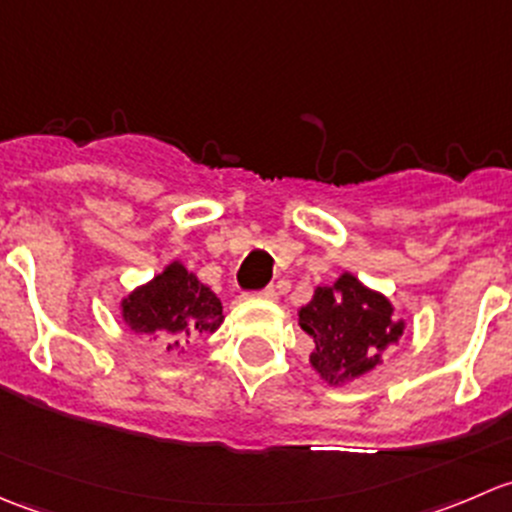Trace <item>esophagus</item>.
<instances>
[{
  "mask_svg": "<svg viewBox=\"0 0 512 512\" xmlns=\"http://www.w3.org/2000/svg\"><path fill=\"white\" fill-rule=\"evenodd\" d=\"M257 297H260V299H267V302H275V299H277V287H265V289H262V292H257Z\"/></svg>",
  "mask_w": 512,
  "mask_h": 512,
  "instance_id": "1",
  "label": "esophagus"
}]
</instances>
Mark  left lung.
I'll return each instance as SVG.
<instances>
[{"mask_svg":"<svg viewBox=\"0 0 512 512\" xmlns=\"http://www.w3.org/2000/svg\"><path fill=\"white\" fill-rule=\"evenodd\" d=\"M297 317L299 327L314 339L309 364L329 386H344L376 369L406 329L391 299L352 272L314 289Z\"/></svg>","mask_w":512,"mask_h":512,"instance_id":"obj_1","label":"left lung"}]
</instances>
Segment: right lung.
Here are the masks:
<instances>
[{
    "label": "right lung",
    "mask_w": 512,
    "mask_h": 512,
    "mask_svg": "<svg viewBox=\"0 0 512 512\" xmlns=\"http://www.w3.org/2000/svg\"><path fill=\"white\" fill-rule=\"evenodd\" d=\"M126 327L158 339L168 352L185 354V344L218 332L223 302L180 260L168 262L153 280L143 282L118 302Z\"/></svg>",
    "instance_id": "1"
}]
</instances>
